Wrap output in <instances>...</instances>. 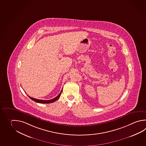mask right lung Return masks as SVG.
<instances>
[{
    "label": "right lung",
    "instance_id": "1",
    "mask_svg": "<svg viewBox=\"0 0 146 146\" xmlns=\"http://www.w3.org/2000/svg\"><path fill=\"white\" fill-rule=\"evenodd\" d=\"M62 92V89L61 90V91L60 93L56 97H55L54 98L50 99V100H40V99H37L34 98H32V97H30L29 96H29V97L30 99H31L32 100H33L34 101H35V102H36L40 103V104H49V103H51V102H54V101H56V100H57L58 99V98H59L60 95H61V92Z\"/></svg>",
    "mask_w": 146,
    "mask_h": 146
}]
</instances>
